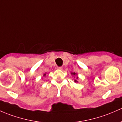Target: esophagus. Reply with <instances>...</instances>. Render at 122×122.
<instances>
[{
	"mask_svg": "<svg viewBox=\"0 0 122 122\" xmlns=\"http://www.w3.org/2000/svg\"><path fill=\"white\" fill-rule=\"evenodd\" d=\"M57 70H62V66H58V67L57 68Z\"/></svg>",
	"mask_w": 122,
	"mask_h": 122,
	"instance_id": "34e87169",
	"label": "esophagus"
}]
</instances>
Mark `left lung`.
Returning a JSON list of instances; mask_svg holds the SVG:
<instances>
[{"mask_svg":"<svg viewBox=\"0 0 122 122\" xmlns=\"http://www.w3.org/2000/svg\"><path fill=\"white\" fill-rule=\"evenodd\" d=\"M71 74L72 75H76V73H75V72H72V73L71 72ZM78 79V77H76V79H75V80H74V82H78V81H77V79Z\"/></svg>","mask_w":122,"mask_h":122,"instance_id":"1","label":"left lung"}]
</instances>
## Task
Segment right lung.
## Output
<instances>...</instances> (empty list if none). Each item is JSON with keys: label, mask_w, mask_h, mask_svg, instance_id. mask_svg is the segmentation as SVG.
Wrapping results in <instances>:
<instances>
[{"label": "right lung", "mask_w": 122, "mask_h": 122, "mask_svg": "<svg viewBox=\"0 0 122 122\" xmlns=\"http://www.w3.org/2000/svg\"><path fill=\"white\" fill-rule=\"evenodd\" d=\"M46 74H44V75H43V76H46Z\"/></svg>", "instance_id": "obj_1"}]
</instances>
